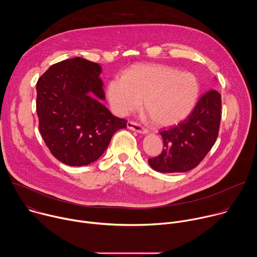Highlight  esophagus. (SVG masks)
Listing matches in <instances>:
<instances>
[{"label": "esophagus", "instance_id": "obj_1", "mask_svg": "<svg viewBox=\"0 0 257 257\" xmlns=\"http://www.w3.org/2000/svg\"><path fill=\"white\" fill-rule=\"evenodd\" d=\"M127 127L133 131H136L138 133H146L148 132V129L144 128L143 126H141L140 124L134 122V121H129L127 124Z\"/></svg>", "mask_w": 257, "mask_h": 257}]
</instances>
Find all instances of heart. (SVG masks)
I'll use <instances>...</instances> for the list:
<instances>
[{
	"instance_id": "obj_1",
	"label": "heart",
	"mask_w": 257,
	"mask_h": 257,
	"mask_svg": "<svg viewBox=\"0 0 257 257\" xmlns=\"http://www.w3.org/2000/svg\"><path fill=\"white\" fill-rule=\"evenodd\" d=\"M200 86L191 72L162 64H138L109 80L107 98L113 111L126 116L143 108L158 126H169L185 119L194 108Z\"/></svg>"
}]
</instances>
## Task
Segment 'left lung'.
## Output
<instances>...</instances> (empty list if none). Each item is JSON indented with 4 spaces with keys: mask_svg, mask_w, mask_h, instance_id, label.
Here are the masks:
<instances>
[{
    "mask_svg": "<svg viewBox=\"0 0 257 257\" xmlns=\"http://www.w3.org/2000/svg\"><path fill=\"white\" fill-rule=\"evenodd\" d=\"M221 118V93L210 89L202 94L185 120L160 131L164 150L159 157L149 159V164L162 173H182L194 169L213 146Z\"/></svg>",
    "mask_w": 257,
    "mask_h": 257,
    "instance_id": "1",
    "label": "left lung"
}]
</instances>
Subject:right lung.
Here are the masks:
<instances>
[{"label": "right lung", "mask_w": 257, "mask_h": 257, "mask_svg": "<svg viewBox=\"0 0 257 257\" xmlns=\"http://www.w3.org/2000/svg\"><path fill=\"white\" fill-rule=\"evenodd\" d=\"M98 64L83 58L52 65L36 83L41 134L63 164L81 167L96 161L112 136L127 127L100 102L104 99Z\"/></svg>", "instance_id": "obj_1"}]
</instances>
